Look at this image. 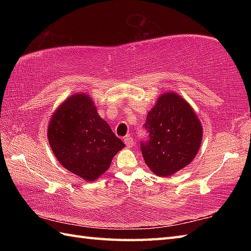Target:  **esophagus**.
Returning <instances> with one entry per match:
<instances>
[{
    "mask_svg": "<svg viewBox=\"0 0 251 251\" xmlns=\"http://www.w3.org/2000/svg\"><path fill=\"white\" fill-rule=\"evenodd\" d=\"M124 142H125V145L128 147V148H131V147L135 146V141H134V139H132L131 136H126L124 138Z\"/></svg>",
    "mask_w": 251,
    "mask_h": 251,
    "instance_id": "1",
    "label": "esophagus"
}]
</instances>
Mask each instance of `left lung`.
Returning a JSON list of instances; mask_svg holds the SVG:
<instances>
[{
	"mask_svg": "<svg viewBox=\"0 0 251 251\" xmlns=\"http://www.w3.org/2000/svg\"><path fill=\"white\" fill-rule=\"evenodd\" d=\"M145 127L149 139L141 143L148 167L168 177L193 161L202 139V126L188 101L175 92L162 94L149 111Z\"/></svg>",
	"mask_w": 251,
	"mask_h": 251,
	"instance_id": "8db88e82",
	"label": "left lung"
}]
</instances>
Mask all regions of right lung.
<instances>
[{
	"label": "right lung",
	"mask_w": 251,
	"mask_h": 251,
	"mask_svg": "<svg viewBox=\"0 0 251 251\" xmlns=\"http://www.w3.org/2000/svg\"><path fill=\"white\" fill-rule=\"evenodd\" d=\"M47 138L58 162L88 182L103 175L125 147L101 119L92 97L83 93L73 94L55 110Z\"/></svg>",
	"instance_id": "obj_1"
}]
</instances>
